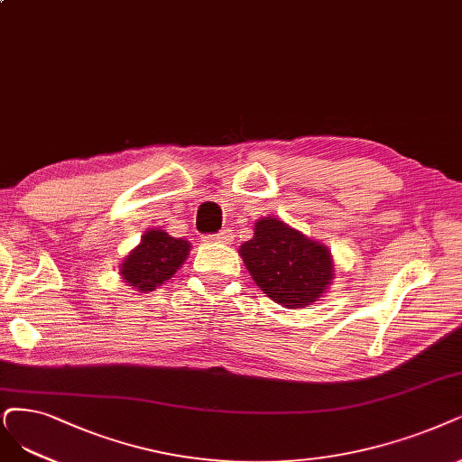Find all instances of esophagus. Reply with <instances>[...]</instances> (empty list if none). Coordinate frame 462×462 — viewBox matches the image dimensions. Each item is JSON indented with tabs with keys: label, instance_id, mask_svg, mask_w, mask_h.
Masks as SVG:
<instances>
[{
	"label": "esophagus",
	"instance_id": "esophagus-1",
	"mask_svg": "<svg viewBox=\"0 0 462 462\" xmlns=\"http://www.w3.org/2000/svg\"><path fill=\"white\" fill-rule=\"evenodd\" d=\"M230 240H232V230H220L218 234L203 237V242H209V244H228Z\"/></svg>",
	"mask_w": 462,
	"mask_h": 462
}]
</instances>
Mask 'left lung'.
<instances>
[{
    "mask_svg": "<svg viewBox=\"0 0 462 462\" xmlns=\"http://www.w3.org/2000/svg\"><path fill=\"white\" fill-rule=\"evenodd\" d=\"M240 254L266 297L285 309L316 302L333 280L329 249L274 217L254 222V236Z\"/></svg>",
    "mask_w": 462,
    "mask_h": 462,
    "instance_id": "left-lung-1",
    "label": "left lung"
}]
</instances>
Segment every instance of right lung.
Returning a JSON list of instances; mask_svg holds the SVG:
<instances>
[{
    "instance_id": "obj_1",
    "label": "right lung",
    "mask_w": 462,
    "mask_h": 462,
    "mask_svg": "<svg viewBox=\"0 0 462 462\" xmlns=\"http://www.w3.org/2000/svg\"><path fill=\"white\" fill-rule=\"evenodd\" d=\"M188 253H190V244L184 237H173L163 230L152 228L141 237V244L127 254V259L119 266V274L136 291H153L163 282L173 278Z\"/></svg>"
}]
</instances>
